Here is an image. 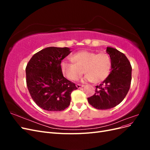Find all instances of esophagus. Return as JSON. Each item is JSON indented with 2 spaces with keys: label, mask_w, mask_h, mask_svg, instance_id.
Listing matches in <instances>:
<instances>
[{
  "label": "esophagus",
  "mask_w": 150,
  "mask_h": 150,
  "mask_svg": "<svg viewBox=\"0 0 150 150\" xmlns=\"http://www.w3.org/2000/svg\"><path fill=\"white\" fill-rule=\"evenodd\" d=\"M76 87L79 89V88H83V87H84V85H81V84H76Z\"/></svg>",
  "instance_id": "esophagus-1"
}]
</instances>
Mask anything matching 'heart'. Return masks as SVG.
<instances>
[{
  "mask_svg": "<svg viewBox=\"0 0 150 150\" xmlns=\"http://www.w3.org/2000/svg\"><path fill=\"white\" fill-rule=\"evenodd\" d=\"M72 62L62 60L60 67L62 73L67 79L76 81L83 74V81L99 83L105 79L110 74L111 61L106 53L96 54L88 51H82L74 54L71 57Z\"/></svg>",
  "mask_w": 150,
  "mask_h": 150,
  "instance_id": "1",
  "label": "heart"
}]
</instances>
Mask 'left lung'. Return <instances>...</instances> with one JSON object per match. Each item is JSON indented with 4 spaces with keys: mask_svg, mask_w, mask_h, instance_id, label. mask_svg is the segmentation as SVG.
Instances as JSON below:
<instances>
[{
    "mask_svg": "<svg viewBox=\"0 0 150 150\" xmlns=\"http://www.w3.org/2000/svg\"><path fill=\"white\" fill-rule=\"evenodd\" d=\"M111 61L110 74L99 86L95 94L88 98L89 103L98 110H108L123 100L130 88L132 67L128 58L116 49L107 47Z\"/></svg>",
    "mask_w": 150,
    "mask_h": 150,
    "instance_id": "8db88e82",
    "label": "left lung"
}]
</instances>
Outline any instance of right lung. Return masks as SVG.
<instances>
[{"label": "right lung", "instance_id": "obj_1", "mask_svg": "<svg viewBox=\"0 0 150 150\" xmlns=\"http://www.w3.org/2000/svg\"><path fill=\"white\" fill-rule=\"evenodd\" d=\"M71 52L68 47H46L35 53L26 66L29 93L37 105L45 110H65L70 104L72 91L78 89L61 70V61Z\"/></svg>", "mask_w": 150, "mask_h": 150}]
</instances>
